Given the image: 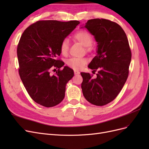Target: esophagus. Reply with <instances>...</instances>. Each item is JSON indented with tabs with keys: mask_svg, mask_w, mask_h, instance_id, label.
Returning a JSON list of instances; mask_svg holds the SVG:
<instances>
[{
	"mask_svg": "<svg viewBox=\"0 0 149 149\" xmlns=\"http://www.w3.org/2000/svg\"><path fill=\"white\" fill-rule=\"evenodd\" d=\"M74 74H76V75L80 74V72L78 71H77V70H74Z\"/></svg>",
	"mask_w": 149,
	"mask_h": 149,
	"instance_id": "1",
	"label": "esophagus"
}]
</instances>
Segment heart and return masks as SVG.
<instances>
[{
  "mask_svg": "<svg viewBox=\"0 0 149 149\" xmlns=\"http://www.w3.org/2000/svg\"><path fill=\"white\" fill-rule=\"evenodd\" d=\"M73 38L76 41L81 43L84 47H86V50L90 52L92 49L91 45L93 42V37L92 35L89 31L81 30L75 33L73 35ZM69 43L66 39L63 40L60 45V50L63 55H66L68 52ZM87 60L85 58H71L68 60L66 65L71 68L78 70H81L86 64Z\"/></svg>",
  "mask_w": 149,
  "mask_h": 149,
  "instance_id": "obj_1",
  "label": "heart"
}]
</instances>
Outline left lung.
I'll return each mask as SVG.
<instances>
[{"mask_svg": "<svg viewBox=\"0 0 149 149\" xmlns=\"http://www.w3.org/2000/svg\"><path fill=\"white\" fill-rule=\"evenodd\" d=\"M97 42V55L88 68L97 71L96 78L81 73V89L88 102L104 106L118 96L128 78L132 53L127 36L114 22L104 19L89 20L84 26Z\"/></svg>", "mask_w": 149, "mask_h": 149, "instance_id": "left-lung-1", "label": "left lung"}]
</instances>
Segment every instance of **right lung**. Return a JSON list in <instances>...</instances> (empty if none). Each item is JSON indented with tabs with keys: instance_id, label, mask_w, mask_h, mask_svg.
I'll return each mask as SVG.
<instances>
[{
	"instance_id": "obj_1",
	"label": "right lung",
	"mask_w": 149,
	"mask_h": 149,
	"mask_svg": "<svg viewBox=\"0 0 149 149\" xmlns=\"http://www.w3.org/2000/svg\"><path fill=\"white\" fill-rule=\"evenodd\" d=\"M79 24L78 20H39L22 33L17 49L19 73L29 96L38 104L50 107L64 99L66 84L74 71L68 66L61 69L65 63L58 58L60 45Z\"/></svg>"
}]
</instances>
